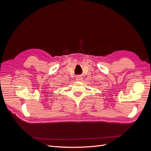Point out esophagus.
<instances>
[{"label": "esophagus", "instance_id": "1", "mask_svg": "<svg viewBox=\"0 0 151 151\" xmlns=\"http://www.w3.org/2000/svg\"><path fill=\"white\" fill-rule=\"evenodd\" d=\"M82 80H83V77H81V76H77L76 77V81H81Z\"/></svg>", "mask_w": 151, "mask_h": 151}]
</instances>
